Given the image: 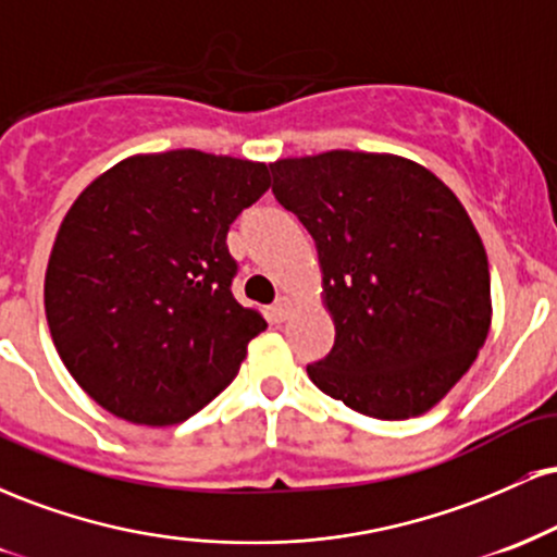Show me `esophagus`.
Wrapping results in <instances>:
<instances>
[{"mask_svg":"<svg viewBox=\"0 0 557 557\" xmlns=\"http://www.w3.org/2000/svg\"><path fill=\"white\" fill-rule=\"evenodd\" d=\"M270 311H272L274 322H285L287 314H290V300H287L285 296H280V298L272 304Z\"/></svg>","mask_w":557,"mask_h":557,"instance_id":"esophagus-1","label":"esophagus"}]
</instances>
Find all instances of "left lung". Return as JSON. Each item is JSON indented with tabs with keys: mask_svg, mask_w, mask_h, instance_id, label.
Instances as JSON below:
<instances>
[{
	"mask_svg": "<svg viewBox=\"0 0 557 557\" xmlns=\"http://www.w3.org/2000/svg\"><path fill=\"white\" fill-rule=\"evenodd\" d=\"M272 194L317 243L335 345L311 382L363 417L411 419L487 341L490 264L447 185L411 159L324 151L270 164Z\"/></svg>",
	"mask_w": 557,
	"mask_h": 557,
	"instance_id": "left-lung-1",
	"label": "left lung"
}]
</instances>
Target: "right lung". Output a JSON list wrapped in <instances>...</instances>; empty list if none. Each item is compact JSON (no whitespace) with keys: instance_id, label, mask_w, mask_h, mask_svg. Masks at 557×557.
Listing matches in <instances>:
<instances>
[{"instance_id":"right-lung-1","label":"right lung","mask_w":557,"mask_h":557,"mask_svg":"<svg viewBox=\"0 0 557 557\" xmlns=\"http://www.w3.org/2000/svg\"><path fill=\"white\" fill-rule=\"evenodd\" d=\"M270 170L196 149L114 164L57 233L44 309L73 380L114 417L181 424L238 374L264 317L233 298L227 230Z\"/></svg>"}]
</instances>
